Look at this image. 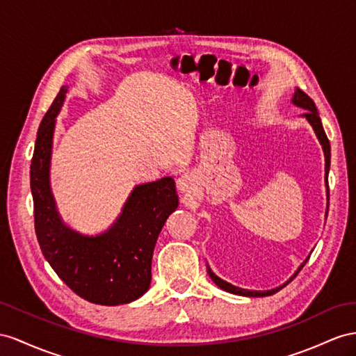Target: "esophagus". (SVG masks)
Wrapping results in <instances>:
<instances>
[{
	"mask_svg": "<svg viewBox=\"0 0 356 356\" xmlns=\"http://www.w3.org/2000/svg\"><path fill=\"white\" fill-rule=\"evenodd\" d=\"M197 188V180L193 175H189V172H185V175H181L177 179V189L180 193L184 194H189V193H194Z\"/></svg>",
	"mask_w": 356,
	"mask_h": 356,
	"instance_id": "34e87169",
	"label": "esophagus"
}]
</instances>
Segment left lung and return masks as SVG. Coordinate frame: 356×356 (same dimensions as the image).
Here are the masks:
<instances>
[{"label": "left lung", "mask_w": 356, "mask_h": 356, "mask_svg": "<svg viewBox=\"0 0 356 356\" xmlns=\"http://www.w3.org/2000/svg\"><path fill=\"white\" fill-rule=\"evenodd\" d=\"M291 102H293V105L305 109V113L302 114V117H305L307 120H308V123L313 126V129H314V132H316L317 140H318V143L322 144V149H323V153H325V184H326V200H327V203H326V213H325V215L327 216V207H330V189H327V172H330V165H331V145H330V140H327V136H326V134H325V131H323L322 120H321V117H318L317 108H316V105H314L312 97H309L307 93H304L302 90L296 87L295 95H293V97H291ZM308 259H309V257H308ZM308 259H305V261L302 263V265H300V266L298 268V270L293 273V277H291L289 281H286L284 284L277 287V289L265 290V291H260V290H247V289L236 287V286L230 284V282H227V281L221 280L220 277H216L215 273L212 272V269L209 268V266H207V273H209V277L212 278V281L215 282V284H216L218 287L225 290V291H229V293L239 295V296H250V298H263V296H270V295H273V293H277V291H280L282 287H286V286L289 284V282L298 275L299 270L305 266V263L308 261Z\"/></svg>", "instance_id": "1"}]
</instances>
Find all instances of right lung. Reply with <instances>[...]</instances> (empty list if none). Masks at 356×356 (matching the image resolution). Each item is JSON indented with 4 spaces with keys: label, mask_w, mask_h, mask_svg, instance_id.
Returning <instances> with one entry per match:
<instances>
[{
    "label": "right lung",
    "mask_w": 356,
    "mask_h": 356,
    "mask_svg": "<svg viewBox=\"0 0 356 356\" xmlns=\"http://www.w3.org/2000/svg\"><path fill=\"white\" fill-rule=\"evenodd\" d=\"M66 93L67 87H61L35 138L30 170L35 234L44 259L78 296L99 305L132 302L150 287L154 245L179 206L175 180L162 177L135 186L104 233L84 236L72 230L61 221L49 185L56 117Z\"/></svg>",
    "instance_id": "1"
}]
</instances>
